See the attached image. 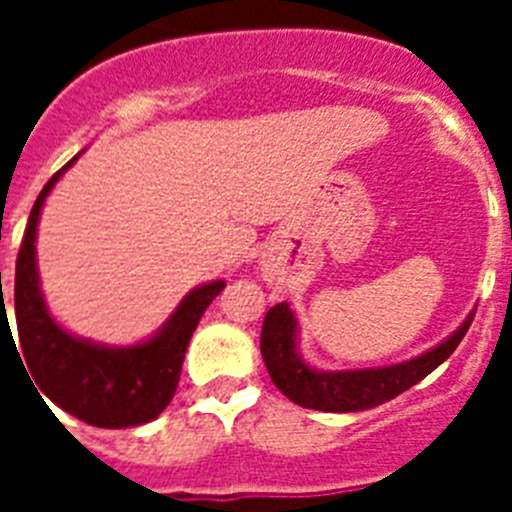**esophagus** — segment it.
Segmentation results:
<instances>
[{
	"label": "esophagus",
	"mask_w": 512,
	"mask_h": 512,
	"mask_svg": "<svg viewBox=\"0 0 512 512\" xmlns=\"http://www.w3.org/2000/svg\"><path fill=\"white\" fill-rule=\"evenodd\" d=\"M264 282L277 287V284L282 282V269H279L277 264H264Z\"/></svg>",
	"instance_id": "1"
}]
</instances>
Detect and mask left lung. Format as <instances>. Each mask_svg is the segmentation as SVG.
Listing matches in <instances>:
<instances>
[{"label":"left lung","instance_id":"obj_1","mask_svg":"<svg viewBox=\"0 0 512 512\" xmlns=\"http://www.w3.org/2000/svg\"><path fill=\"white\" fill-rule=\"evenodd\" d=\"M472 320L474 312L441 346L410 361L384 366V369L328 374L310 369L295 354V315L287 302H279L266 312L264 330H261V356H264L271 382L300 408L323 410V413H356V410L377 408L382 402L395 400L397 395L428 377L436 366H441L454 354L461 338L467 336Z\"/></svg>","mask_w":512,"mask_h":512}]
</instances>
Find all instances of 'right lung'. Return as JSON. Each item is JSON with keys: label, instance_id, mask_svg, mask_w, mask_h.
Returning <instances> with one entry per match:
<instances>
[{"label": "right lung", "instance_id": "add662e5", "mask_svg": "<svg viewBox=\"0 0 512 512\" xmlns=\"http://www.w3.org/2000/svg\"><path fill=\"white\" fill-rule=\"evenodd\" d=\"M74 164L63 166L66 171ZM51 176L35 200L27 220L15 266V320L20 336V361L38 384L40 397H51L58 408L97 428H130L164 413L182 377V361L189 338L210 302L223 292L225 282L194 289L176 307L169 323L151 341L133 348H104L69 336L45 310L35 269V230L40 207L58 182ZM2 305V323L7 325ZM12 333V328H9ZM15 341V338H12Z\"/></svg>", "mask_w": 512, "mask_h": 512}]
</instances>
